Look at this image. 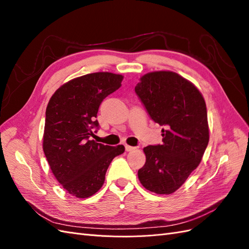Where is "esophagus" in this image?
Segmentation results:
<instances>
[{
    "label": "esophagus",
    "instance_id": "obj_1",
    "mask_svg": "<svg viewBox=\"0 0 249 249\" xmlns=\"http://www.w3.org/2000/svg\"><path fill=\"white\" fill-rule=\"evenodd\" d=\"M137 147H134V146H131V145H125V150L126 152H131V150H134V149H136Z\"/></svg>",
    "mask_w": 249,
    "mask_h": 249
}]
</instances>
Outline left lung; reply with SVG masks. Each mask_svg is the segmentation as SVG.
<instances>
[{
  "instance_id": "8db88e82",
  "label": "left lung",
  "mask_w": 249,
  "mask_h": 249,
  "mask_svg": "<svg viewBox=\"0 0 249 249\" xmlns=\"http://www.w3.org/2000/svg\"><path fill=\"white\" fill-rule=\"evenodd\" d=\"M135 91L155 123L163 125V144L143 148L146 161L138 170L145 189L171 194L196 168L209 143L206 102L193 83L170 71L147 72Z\"/></svg>"
}]
</instances>
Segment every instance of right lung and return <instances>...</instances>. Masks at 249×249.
Wrapping results in <instances>:
<instances>
[{"mask_svg":"<svg viewBox=\"0 0 249 249\" xmlns=\"http://www.w3.org/2000/svg\"><path fill=\"white\" fill-rule=\"evenodd\" d=\"M122 74L102 71L74 78L60 86L49 101L42 148L50 168L67 193L87 198L99 191L111 161L124 152V145H104L92 129L105 97L114 92Z\"/></svg>","mask_w":249,"mask_h":249,"instance_id":"right-lung-1","label":"right lung"}]
</instances>
